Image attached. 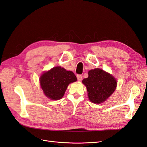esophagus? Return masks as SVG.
<instances>
[{"label": "esophagus", "mask_w": 147, "mask_h": 147, "mask_svg": "<svg viewBox=\"0 0 147 147\" xmlns=\"http://www.w3.org/2000/svg\"><path fill=\"white\" fill-rule=\"evenodd\" d=\"M77 79L78 81H81L82 79V76H81V74H78L77 75Z\"/></svg>", "instance_id": "obj_1"}]
</instances>
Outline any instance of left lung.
<instances>
[{
	"mask_svg": "<svg viewBox=\"0 0 147 147\" xmlns=\"http://www.w3.org/2000/svg\"><path fill=\"white\" fill-rule=\"evenodd\" d=\"M88 75L82 82L86 86L89 99L94 104L104 102L116 89L117 82L115 78L99 68L89 71Z\"/></svg>",
	"mask_w": 147,
	"mask_h": 147,
	"instance_id": "left-lung-1",
	"label": "left lung"
}]
</instances>
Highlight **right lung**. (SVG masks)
I'll use <instances>...</instances> for the list:
<instances>
[{"instance_id":"obj_1","label":"right lung","mask_w":147,"mask_h":147,"mask_svg":"<svg viewBox=\"0 0 147 147\" xmlns=\"http://www.w3.org/2000/svg\"><path fill=\"white\" fill-rule=\"evenodd\" d=\"M76 81V76L72 71L61 66L53 67L40 78V86L45 95L51 100L61 99L69 84Z\"/></svg>"}]
</instances>
